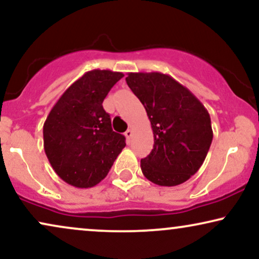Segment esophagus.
<instances>
[{"label":"esophagus","instance_id":"34e87169","mask_svg":"<svg viewBox=\"0 0 259 259\" xmlns=\"http://www.w3.org/2000/svg\"><path fill=\"white\" fill-rule=\"evenodd\" d=\"M124 135H125V137H126V140L129 141L130 140V137H132V135H133V130L132 129H127L125 133H124Z\"/></svg>","mask_w":259,"mask_h":259}]
</instances>
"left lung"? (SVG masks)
<instances>
[{
	"label": "left lung",
	"instance_id": "obj_1",
	"mask_svg": "<svg viewBox=\"0 0 259 259\" xmlns=\"http://www.w3.org/2000/svg\"><path fill=\"white\" fill-rule=\"evenodd\" d=\"M125 80L145 106L154 134L152 152L141 160L142 173L160 186L186 182L204 162L211 145L207 109L169 75L127 73Z\"/></svg>",
	"mask_w": 259,
	"mask_h": 259
}]
</instances>
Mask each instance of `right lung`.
Wrapping results in <instances>:
<instances>
[{
    "mask_svg": "<svg viewBox=\"0 0 259 259\" xmlns=\"http://www.w3.org/2000/svg\"><path fill=\"white\" fill-rule=\"evenodd\" d=\"M123 76L119 71H87L62 94L45 120V154L69 185L96 186L125 147V137L113 132L103 107L107 93Z\"/></svg>",
    "mask_w": 259,
    "mask_h": 259,
    "instance_id": "obj_1",
    "label": "right lung"
}]
</instances>
